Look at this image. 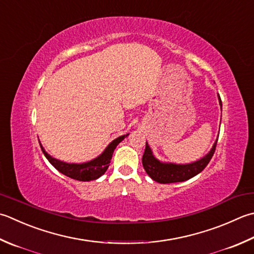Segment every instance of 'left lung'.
<instances>
[{
  "label": "left lung",
  "mask_w": 254,
  "mask_h": 254,
  "mask_svg": "<svg viewBox=\"0 0 254 254\" xmlns=\"http://www.w3.org/2000/svg\"><path fill=\"white\" fill-rule=\"evenodd\" d=\"M219 103L222 107L221 99L219 97ZM218 141V138H217ZM217 141L213 144L210 152L203 156L200 160H198L190 164H174V163H162L154 157L151 147L148 146L146 142L145 151H144L142 157V164L147 175L153 181L161 184H170V183H178L185 182L190 178L196 176L205 170V167L210 162L216 151Z\"/></svg>",
  "instance_id": "left-lung-1"
}]
</instances>
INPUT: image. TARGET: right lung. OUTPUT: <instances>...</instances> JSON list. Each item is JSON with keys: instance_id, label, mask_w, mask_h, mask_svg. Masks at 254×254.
Masks as SVG:
<instances>
[{"instance_id": "1", "label": "right lung", "mask_w": 254, "mask_h": 254, "mask_svg": "<svg viewBox=\"0 0 254 254\" xmlns=\"http://www.w3.org/2000/svg\"><path fill=\"white\" fill-rule=\"evenodd\" d=\"M127 135L128 134H126V135L117 137L116 140H113L110 144H109L101 155H99L98 157H96L94 160L90 162L81 163V164H74V163L70 164V163H64L59 160H56V158L52 157L46 151L44 150V147L42 146L41 143L39 144H41L44 155L46 156L49 163H51L57 171L64 174V175L72 178V180L80 181V182H89V181L97 180V178L102 176L103 174L106 173L109 165H110L112 154L114 150H116L117 145L121 141H123L124 137H127Z\"/></svg>"}]
</instances>
